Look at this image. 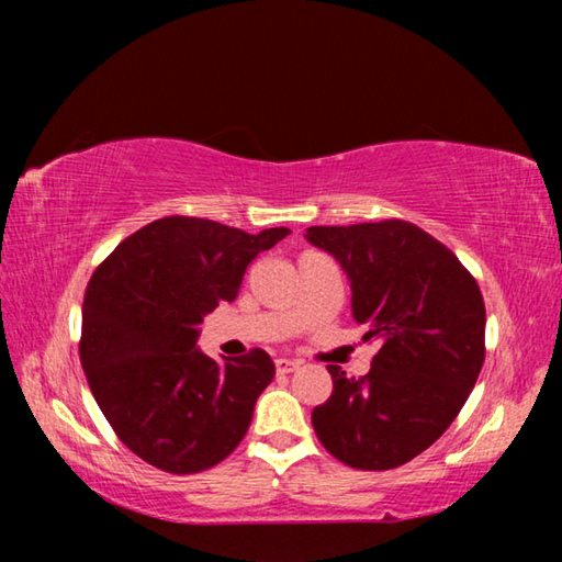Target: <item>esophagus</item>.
Returning a JSON list of instances; mask_svg holds the SVG:
<instances>
[{
	"label": "esophagus",
	"mask_w": 562,
	"mask_h": 562,
	"mask_svg": "<svg viewBox=\"0 0 562 562\" xmlns=\"http://www.w3.org/2000/svg\"><path fill=\"white\" fill-rule=\"evenodd\" d=\"M274 369H278V374H290V372H294V369H300V361L278 359L274 361Z\"/></svg>",
	"instance_id": "esophagus-1"
}]
</instances>
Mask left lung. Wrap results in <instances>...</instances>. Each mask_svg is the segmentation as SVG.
Segmentation results:
<instances>
[{"instance_id":"left-lung-1","label":"left lung","mask_w":562,"mask_h":562,"mask_svg":"<svg viewBox=\"0 0 562 562\" xmlns=\"http://www.w3.org/2000/svg\"><path fill=\"white\" fill-rule=\"evenodd\" d=\"M347 272L351 315L382 347L369 374L329 364L312 412L322 446L351 469H396L429 449L469 398L486 359V304L473 274L406 221L307 227Z\"/></svg>"}]
</instances>
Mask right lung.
<instances>
[{"label": "right lung", "mask_w": 562, "mask_h": 562, "mask_svg": "<svg viewBox=\"0 0 562 562\" xmlns=\"http://www.w3.org/2000/svg\"><path fill=\"white\" fill-rule=\"evenodd\" d=\"M288 227L258 235L170 215L119 243L83 294L81 367L111 429L168 473H201L227 459L272 382L268 351L215 359L195 347L201 322L233 302L243 274Z\"/></svg>", "instance_id": "obj_1"}]
</instances>
